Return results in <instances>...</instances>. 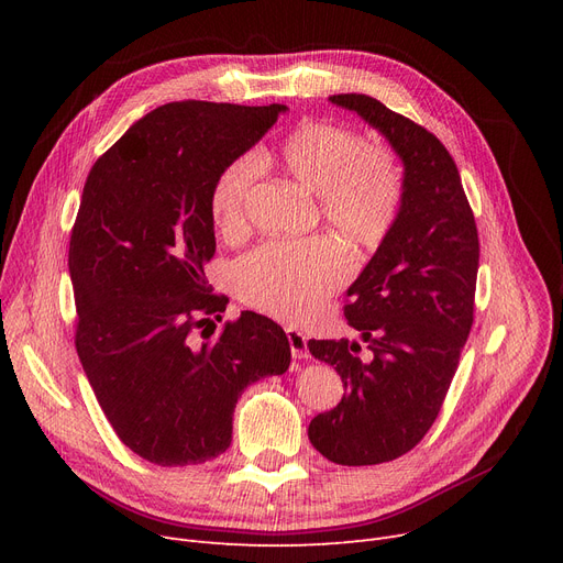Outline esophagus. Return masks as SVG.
I'll return each mask as SVG.
<instances>
[{
  "instance_id": "esophagus-1",
  "label": "esophagus",
  "mask_w": 563,
  "mask_h": 563,
  "mask_svg": "<svg viewBox=\"0 0 563 563\" xmlns=\"http://www.w3.org/2000/svg\"><path fill=\"white\" fill-rule=\"evenodd\" d=\"M287 340H289V349H291V358L294 361H301L308 358V338L297 331V329H287Z\"/></svg>"
}]
</instances>
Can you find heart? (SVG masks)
<instances>
[{"instance_id":"1","label":"heart","mask_w":563,"mask_h":563,"mask_svg":"<svg viewBox=\"0 0 563 563\" xmlns=\"http://www.w3.org/2000/svg\"><path fill=\"white\" fill-rule=\"evenodd\" d=\"M255 163L317 194L321 221L356 255L386 242L401 214L406 180L397 153L346 125L308 118ZM255 173L253 162L240 157L221 168L210 189L212 221L228 240L246 230ZM344 280L346 260L327 236L262 244L234 269L240 301L283 321H303Z\"/></svg>"}]
</instances>
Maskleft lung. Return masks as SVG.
I'll use <instances>...</instances> for the list:
<instances>
[{"label":"left lung","mask_w":563,"mask_h":563,"mask_svg":"<svg viewBox=\"0 0 563 563\" xmlns=\"http://www.w3.org/2000/svg\"><path fill=\"white\" fill-rule=\"evenodd\" d=\"M404 162L401 214L346 291L344 317L361 344L310 340L314 358L338 369L342 401L310 422L314 450L340 465H378L410 452L433 427L475 321L479 234L445 145L383 102L342 93Z\"/></svg>","instance_id":"1"}]
</instances>
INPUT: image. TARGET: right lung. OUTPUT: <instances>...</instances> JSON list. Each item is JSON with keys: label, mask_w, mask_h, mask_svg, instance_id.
Segmentation results:
<instances>
[{"label": "right lung", "mask_w": 563, "mask_h": 563, "mask_svg": "<svg viewBox=\"0 0 563 563\" xmlns=\"http://www.w3.org/2000/svg\"><path fill=\"white\" fill-rule=\"evenodd\" d=\"M285 109L168 102L86 177L68 253L77 356L115 435L155 465L223 454L244 388L289 367L287 335L269 317L244 310L212 338L228 297L205 278L217 175Z\"/></svg>", "instance_id": "right-lung-1"}]
</instances>
